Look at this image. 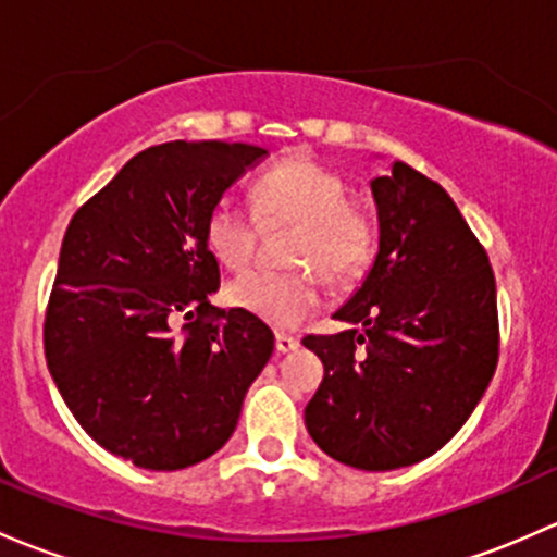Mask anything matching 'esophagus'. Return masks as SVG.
<instances>
[{
    "label": "esophagus",
    "instance_id": "1",
    "mask_svg": "<svg viewBox=\"0 0 557 557\" xmlns=\"http://www.w3.org/2000/svg\"><path fill=\"white\" fill-rule=\"evenodd\" d=\"M274 347H277L280 355L285 352H294V349H298V338L290 336V333H283L280 331L277 336H274Z\"/></svg>",
    "mask_w": 557,
    "mask_h": 557
}]
</instances>
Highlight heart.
<instances>
[{
	"label": "heart",
	"instance_id": "obj_1",
	"mask_svg": "<svg viewBox=\"0 0 557 557\" xmlns=\"http://www.w3.org/2000/svg\"><path fill=\"white\" fill-rule=\"evenodd\" d=\"M256 202L263 219L301 221L290 261L318 269L331 285L352 283L371 267L376 224L333 168L304 154L285 157L259 175ZM202 237L221 267L243 272L253 261L259 219L243 202L219 197L205 215ZM312 269H256L234 280L226 301L263 323L290 327L320 307V277Z\"/></svg>",
	"mask_w": 557,
	"mask_h": 557
}]
</instances>
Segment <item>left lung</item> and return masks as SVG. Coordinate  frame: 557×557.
Returning a JSON list of instances; mask_svg holds the SVG:
<instances>
[{
  "mask_svg": "<svg viewBox=\"0 0 557 557\" xmlns=\"http://www.w3.org/2000/svg\"><path fill=\"white\" fill-rule=\"evenodd\" d=\"M379 253L333 318L304 336L325 376L304 408L312 441L368 472L417 465L461 430L499 360L488 253L437 181L395 162L371 181Z\"/></svg>",
  "mask_w": 557,
  "mask_h": 557,
  "instance_id": "obj_1",
  "label": "left lung"
}]
</instances>
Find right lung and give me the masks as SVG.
<instances>
[{
	"instance_id": "add662e5",
	"label": "right lung",
	"mask_w": 557,
	"mask_h": 557,
	"mask_svg": "<svg viewBox=\"0 0 557 557\" xmlns=\"http://www.w3.org/2000/svg\"><path fill=\"white\" fill-rule=\"evenodd\" d=\"M263 157L224 140L149 146L63 234L47 368L82 430L144 470L213 456L272 357L269 325L208 301L221 272L202 237L210 205Z\"/></svg>"
}]
</instances>
